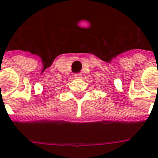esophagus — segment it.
Here are the masks:
<instances>
[{"mask_svg": "<svg viewBox=\"0 0 158 158\" xmlns=\"http://www.w3.org/2000/svg\"><path fill=\"white\" fill-rule=\"evenodd\" d=\"M74 76L75 77V78H80L81 77V74H79V73H77V74H74Z\"/></svg>", "mask_w": 158, "mask_h": 158, "instance_id": "obj_1", "label": "esophagus"}]
</instances>
